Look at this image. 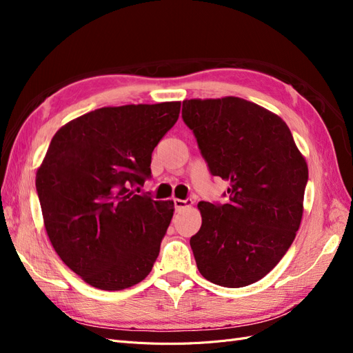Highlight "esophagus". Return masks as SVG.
<instances>
[{
	"instance_id": "obj_1",
	"label": "esophagus",
	"mask_w": 353,
	"mask_h": 353,
	"mask_svg": "<svg viewBox=\"0 0 353 353\" xmlns=\"http://www.w3.org/2000/svg\"><path fill=\"white\" fill-rule=\"evenodd\" d=\"M193 203H194V200L191 199V197H188V199H185V200L174 199V206H175L176 210H181V209H184V208H190L191 205H193Z\"/></svg>"
}]
</instances>
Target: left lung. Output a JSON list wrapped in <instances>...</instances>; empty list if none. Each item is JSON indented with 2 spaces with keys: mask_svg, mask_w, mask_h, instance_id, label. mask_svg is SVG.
Returning <instances> with one entry per match:
<instances>
[{
  "mask_svg": "<svg viewBox=\"0 0 353 353\" xmlns=\"http://www.w3.org/2000/svg\"><path fill=\"white\" fill-rule=\"evenodd\" d=\"M213 176L230 183L228 201H200L190 239L200 274L222 287L259 281L290 249L303 213L307 166L285 122L239 97L183 101Z\"/></svg>",
  "mask_w": 353,
  "mask_h": 353,
  "instance_id": "1",
  "label": "left lung"
}]
</instances>
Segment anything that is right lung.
Listing matches in <instances>:
<instances>
[{
  "instance_id": "right-lung-1",
  "label": "right lung",
  "mask_w": 353,
  "mask_h": 353,
  "mask_svg": "<svg viewBox=\"0 0 353 353\" xmlns=\"http://www.w3.org/2000/svg\"><path fill=\"white\" fill-rule=\"evenodd\" d=\"M179 109V101L103 108L52 137L37 172L46 230L60 259L92 287L123 290L153 268L174 201L135 187L152 178V153Z\"/></svg>"
}]
</instances>
